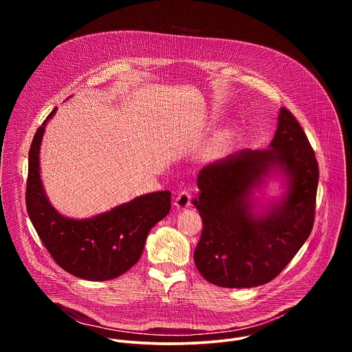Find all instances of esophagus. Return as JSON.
I'll return each instance as SVG.
<instances>
[{
  "instance_id": "34e87169",
  "label": "esophagus",
  "mask_w": 352,
  "mask_h": 352,
  "mask_svg": "<svg viewBox=\"0 0 352 352\" xmlns=\"http://www.w3.org/2000/svg\"><path fill=\"white\" fill-rule=\"evenodd\" d=\"M190 199H192L190 192L186 190V189H184V190H181V192L177 195L174 206H175L177 209H179V210H181V209H186L188 206H190Z\"/></svg>"
}]
</instances>
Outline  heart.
Returning <instances> with one entry per match:
<instances>
[{"label": "heart", "instance_id": "b5f03b06", "mask_svg": "<svg viewBox=\"0 0 352 352\" xmlns=\"http://www.w3.org/2000/svg\"><path fill=\"white\" fill-rule=\"evenodd\" d=\"M220 146H223V143H221V144H220Z\"/></svg>", "mask_w": 352, "mask_h": 352}]
</instances>
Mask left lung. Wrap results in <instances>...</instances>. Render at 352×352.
<instances>
[{
  "label": "left lung",
  "instance_id": "obj_1",
  "mask_svg": "<svg viewBox=\"0 0 352 352\" xmlns=\"http://www.w3.org/2000/svg\"><path fill=\"white\" fill-rule=\"evenodd\" d=\"M272 170L286 178L283 197L255 214L250 196ZM319 167L296 118L278 113L274 138L265 150H241L197 175L193 205L204 230L193 259L208 281L250 288L277 277L308 239L315 220Z\"/></svg>",
  "mask_w": 352,
  "mask_h": 352
}]
</instances>
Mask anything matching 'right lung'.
I'll return each mask as SVG.
<instances>
[{
    "label": "right lung",
    "instance_id": "obj_1",
    "mask_svg": "<svg viewBox=\"0 0 352 352\" xmlns=\"http://www.w3.org/2000/svg\"><path fill=\"white\" fill-rule=\"evenodd\" d=\"M48 114L30 144L26 209L30 221L56 263L72 276L106 281L128 272L142 256L148 231L171 209V192L138 196L110 212L75 220L60 214L45 196L40 179V144Z\"/></svg>",
    "mask_w": 352,
    "mask_h": 352
}]
</instances>
